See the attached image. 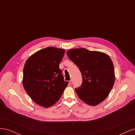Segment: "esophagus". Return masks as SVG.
Listing matches in <instances>:
<instances>
[{
    "mask_svg": "<svg viewBox=\"0 0 135 135\" xmlns=\"http://www.w3.org/2000/svg\"><path fill=\"white\" fill-rule=\"evenodd\" d=\"M73 80H70V81H69V83H70V84H73Z\"/></svg>",
    "mask_w": 135,
    "mask_h": 135,
    "instance_id": "obj_1",
    "label": "esophagus"
}]
</instances>
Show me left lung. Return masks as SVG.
Returning a JSON list of instances; mask_svg holds the SVG:
<instances>
[{
  "label": "left lung",
  "instance_id": "obj_1",
  "mask_svg": "<svg viewBox=\"0 0 135 135\" xmlns=\"http://www.w3.org/2000/svg\"><path fill=\"white\" fill-rule=\"evenodd\" d=\"M67 55L81 72L82 84L75 88L80 100L95 106L108 97L115 80L112 61L107 54L85 48L69 50Z\"/></svg>",
  "mask_w": 135,
  "mask_h": 135
}]
</instances>
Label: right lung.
Listing matches in <instances>:
<instances>
[{
	"label": "right lung",
	"mask_w": 135,
	"mask_h": 135,
	"mask_svg": "<svg viewBox=\"0 0 135 135\" xmlns=\"http://www.w3.org/2000/svg\"><path fill=\"white\" fill-rule=\"evenodd\" d=\"M65 50L55 47L42 49L28 58L23 70V85L35 103L44 108L57 101L67 87L59 64Z\"/></svg>",
	"instance_id": "obj_1"
}]
</instances>
